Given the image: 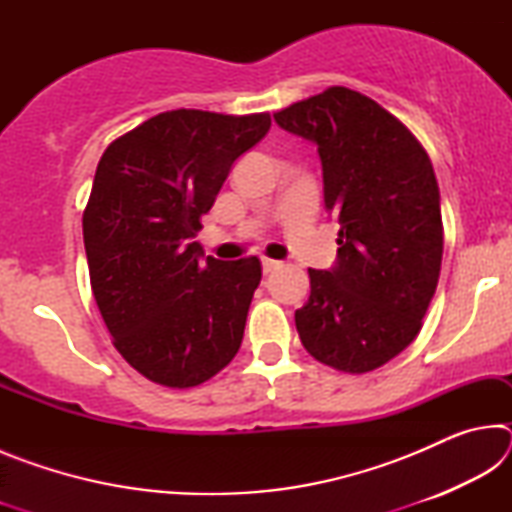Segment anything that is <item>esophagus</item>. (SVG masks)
<instances>
[{"mask_svg": "<svg viewBox=\"0 0 512 512\" xmlns=\"http://www.w3.org/2000/svg\"><path fill=\"white\" fill-rule=\"evenodd\" d=\"M277 268H282V262H275V259H262V271H264V275L277 271Z\"/></svg>", "mask_w": 512, "mask_h": 512, "instance_id": "esophagus-1", "label": "esophagus"}]
</instances>
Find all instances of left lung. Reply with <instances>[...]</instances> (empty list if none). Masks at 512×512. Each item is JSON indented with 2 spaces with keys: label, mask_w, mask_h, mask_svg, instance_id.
Masks as SVG:
<instances>
[{
  "label": "left lung",
  "mask_w": 512,
  "mask_h": 512,
  "mask_svg": "<svg viewBox=\"0 0 512 512\" xmlns=\"http://www.w3.org/2000/svg\"><path fill=\"white\" fill-rule=\"evenodd\" d=\"M273 119L316 144L325 210L339 221L334 266L309 268V300L296 309L300 341L325 366L375 370L418 336L438 287L443 219L429 155L400 119L348 88Z\"/></svg>",
  "instance_id": "obj_1"
}]
</instances>
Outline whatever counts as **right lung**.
<instances>
[{
    "mask_svg": "<svg viewBox=\"0 0 512 512\" xmlns=\"http://www.w3.org/2000/svg\"><path fill=\"white\" fill-rule=\"evenodd\" d=\"M271 115L160 112L101 155L83 212L92 293L131 366L155 384L198 386L235 359L257 257L202 259L194 241L232 164Z\"/></svg>",
    "mask_w": 512,
    "mask_h": 512,
    "instance_id": "add662e5",
    "label": "right lung"
}]
</instances>
